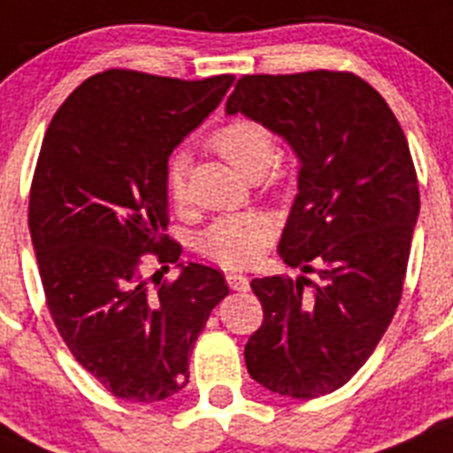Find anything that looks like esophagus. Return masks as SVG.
I'll return each instance as SVG.
<instances>
[{
	"label": "esophagus",
	"instance_id": "esophagus-1",
	"mask_svg": "<svg viewBox=\"0 0 453 453\" xmlns=\"http://www.w3.org/2000/svg\"><path fill=\"white\" fill-rule=\"evenodd\" d=\"M226 280H227V287H230L232 291H248V288H250V282H248V277L246 275H239V273H227Z\"/></svg>",
	"mask_w": 453,
	"mask_h": 453
}]
</instances>
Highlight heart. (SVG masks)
Masks as SVG:
<instances>
[{"label":"heart","instance_id":"obj_1","mask_svg":"<svg viewBox=\"0 0 453 453\" xmlns=\"http://www.w3.org/2000/svg\"><path fill=\"white\" fill-rule=\"evenodd\" d=\"M210 146L250 180H259L277 157V140L273 130L250 117H236L214 130ZM185 176L187 157H173L166 169V191L173 203L185 201ZM273 232V221L264 214H230L211 223L198 236V250L226 268H246L264 255Z\"/></svg>","mask_w":453,"mask_h":453}]
</instances>
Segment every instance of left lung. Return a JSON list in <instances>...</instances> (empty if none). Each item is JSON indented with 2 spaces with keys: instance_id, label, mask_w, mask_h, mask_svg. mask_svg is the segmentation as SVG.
<instances>
[{
  "instance_id": "1",
  "label": "left lung",
  "mask_w": 453,
  "mask_h": 453,
  "mask_svg": "<svg viewBox=\"0 0 453 453\" xmlns=\"http://www.w3.org/2000/svg\"><path fill=\"white\" fill-rule=\"evenodd\" d=\"M226 112L266 124L300 160L277 250L318 275L252 280L264 323L246 343L248 372L284 397L334 393L368 361L402 297L419 214L404 130L372 85L329 69L242 76Z\"/></svg>"
}]
</instances>
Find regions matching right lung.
<instances>
[{
	"instance_id": "right-lung-1",
	"label": "right lung",
	"mask_w": 453,
	"mask_h": 453,
	"mask_svg": "<svg viewBox=\"0 0 453 453\" xmlns=\"http://www.w3.org/2000/svg\"><path fill=\"white\" fill-rule=\"evenodd\" d=\"M234 76L203 81L108 69L65 99L42 140L28 230L44 297L74 358L108 393L153 404L189 381V354L227 296L221 271L178 264L149 287L142 255L176 264L166 162Z\"/></svg>"
}]
</instances>
